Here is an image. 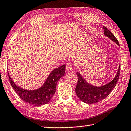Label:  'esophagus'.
Segmentation results:
<instances>
[{"label":"esophagus","mask_w":131,"mask_h":131,"mask_svg":"<svg viewBox=\"0 0 131 131\" xmlns=\"http://www.w3.org/2000/svg\"><path fill=\"white\" fill-rule=\"evenodd\" d=\"M66 70L68 71H71V70L73 68V66L72 64V63H68L66 64Z\"/></svg>","instance_id":"esophagus-1"}]
</instances>
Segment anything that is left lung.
<instances>
[{
    "instance_id": "left-lung-1",
    "label": "left lung",
    "mask_w": 131,
    "mask_h": 131,
    "mask_svg": "<svg viewBox=\"0 0 131 131\" xmlns=\"http://www.w3.org/2000/svg\"><path fill=\"white\" fill-rule=\"evenodd\" d=\"M103 28L105 36L119 46L118 41L114 35L106 27L103 26ZM120 67L121 65H119L118 72L113 80L101 87H97L90 84L82 77L80 73L77 72V75L78 77V83L75 87L77 95L81 101L88 104H93L102 101L111 93L112 91L116 85L119 77Z\"/></svg>"
}]
</instances>
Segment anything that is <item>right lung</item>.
Returning <instances> with one entry per match:
<instances>
[{"mask_svg": "<svg viewBox=\"0 0 131 131\" xmlns=\"http://www.w3.org/2000/svg\"><path fill=\"white\" fill-rule=\"evenodd\" d=\"M65 68L66 64H64L54 69L43 85L35 90H27L19 87L12 80L8 72V73L12 87L21 100L30 104L40 106L48 103L54 94L57 82L64 75Z\"/></svg>", "mask_w": 131, "mask_h": 131, "instance_id": "obj_1", "label": "right lung"}]
</instances>
